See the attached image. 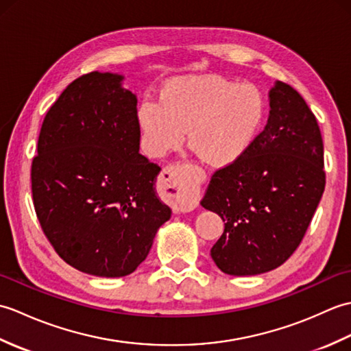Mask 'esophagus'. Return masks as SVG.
Returning a JSON list of instances; mask_svg holds the SVG:
<instances>
[{
	"instance_id": "34e87169",
	"label": "esophagus",
	"mask_w": 351,
	"mask_h": 351,
	"mask_svg": "<svg viewBox=\"0 0 351 351\" xmlns=\"http://www.w3.org/2000/svg\"><path fill=\"white\" fill-rule=\"evenodd\" d=\"M162 182L170 189V200L176 213H189L199 204V191L190 178L173 167L162 170Z\"/></svg>"
}]
</instances>
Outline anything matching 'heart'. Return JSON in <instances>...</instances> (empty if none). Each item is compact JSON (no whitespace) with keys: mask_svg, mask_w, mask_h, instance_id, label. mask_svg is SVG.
<instances>
[{"mask_svg":"<svg viewBox=\"0 0 351 351\" xmlns=\"http://www.w3.org/2000/svg\"><path fill=\"white\" fill-rule=\"evenodd\" d=\"M265 117L264 96L255 86L220 75L167 81L160 102H143L137 121L149 155L162 156L182 145L184 132L197 158L215 169L247 154Z\"/></svg>","mask_w":351,"mask_h":351,"instance_id":"obj_1","label":"heart"}]
</instances>
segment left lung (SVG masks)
I'll list each match as a JSON object with an SVG mask.
<instances>
[{
  "instance_id": "1",
  "label": "left lung",
  "mask_w": 351,
  "mask_h": 351,
  "mask_svg": "<svg viewBox=\"0 0 351 351\" xmlns=\"http://www.w3.org/2000/svg\"><path fill=\"white\" fill-rule=\"evenodd\" d=\"M264 131L243 158L213 175L205 210L225 221L211 258L223 273L255 276L282 265L303 240L326 185L317 119L293 87L276 81Z\"/></svg>"
}]
</instances>
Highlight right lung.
<instances>
[{
	"mask_svg": "<svg viewBox=\"0 0 351 351\" xmlns=\"http://www.w3.org/2000/svg\"><path fill=\"white\" fill-rule=\"evenodd\" d=\"M125 77L90 72L43 119L32 190L37 219L64 263L99 278L131 274L171 210L156 196L160 167L138 154L137 96Z\"/></svg>",
	"mask_w": 351,
	"mask_h": 351,
	"instance_id": "1",
	"label": "right lung"
}]
</instances>
